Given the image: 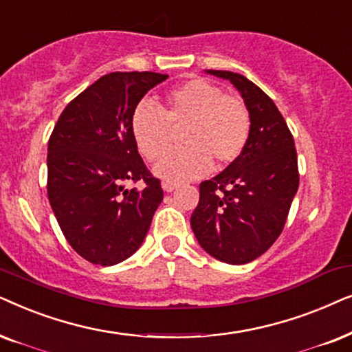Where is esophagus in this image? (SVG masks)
Returning a JSON list of instances; mask_svg holds the SVG:
<instances>
[{
  "mask_svg": "<svg viewBox=\"0 0 352 352\" xmlns=\"http://www.w3.org/2000/svg\"><path fill=\"white\" fill-rule=\"evenodd\" d=\"M162 186H164V190L167 191V193H170V191L179 188L180 184H177V182H172V180H166V182H164V184H162Z\"/></svg>",
  "mask_w": 352,
  "mask_h": 352,
  "instance_id": "obj_1",
  "label": "esophagus"
}]
</instances>
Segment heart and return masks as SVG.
I'll use <instances>...</instances> for the list:
<instances>
[{"label":"heart","mask_w":352,"mask_h":352,"mask_svg":"<svg viewBox=\"0 0 352 352\" xmlns=\"http://www.w3.org/2000/svg\"><path fill=\"white\" fill-rule=\"evenodd\" d=\"M185 148L168 153L157 164L164 179L185 180L230 166L245 151L251 135V112L236 95L204 78L195 77L170 90L162 112L149 102H140L132 114V135L142 156L157 161L180 132Z\"/></svg>","instance_id":"1"}]
</instances>
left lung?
I'll return each instance as SVG.
<instances>
[{"instance_id": "8db88e82", "label": "left lung", "mask_w": 352, "mask_h": 352, "mask_svg": "<svg viewBox=\"0 0 352 352\" xmlns=\"http://www.w3.org/2000/svg\"><path fill=\"white\" fill-rule=\"evenodd\" d=\"M209 74L241 93L251 112V135L235 162L201 182L190 222L204 251L240 265L264 254L283 232L299 186L298 156L287 122L259 87L228 70Z\"/></svg>"}]
</instances>
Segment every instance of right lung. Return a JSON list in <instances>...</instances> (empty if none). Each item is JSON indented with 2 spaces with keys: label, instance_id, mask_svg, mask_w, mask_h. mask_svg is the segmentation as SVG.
<instances>
[{
  "label": "right lung",
  "instance_id": "right-lung-1",
  "mask_svg": "<svg viewBox=\"0 0 352 352\" xmlns=\"http://www.w3.org/2000/svg\"><path fill=\"white\" fill-rule=\"evenodd\" d=\"M168 75H102L60 112L48 142V199L65 240L96 265H114L142 246L164 198L132 135V114ZM144 182L142 190L127 183Z\"/></svg>",
  "mask_w": 352,
  "mask_h": 352
}]
</instances>
